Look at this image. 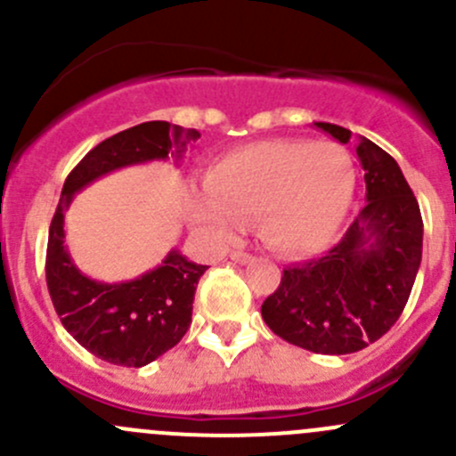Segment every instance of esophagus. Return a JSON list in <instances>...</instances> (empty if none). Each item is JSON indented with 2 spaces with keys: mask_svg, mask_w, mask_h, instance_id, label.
<instances>
[{
  "mask_svg": "<svg viewBox=\"0 0 456 456\" xmlns=\"http://www.w3.org/2000/svg\"><path fill=\"white\" fill-rule=\"evenodd\" d=\"M229 257H232V260L236 262V265H245V262L251 260V254H247V251L238 249V251H232V256H229Z\"/></svg>",
  "mask_w": 456,
  "mask_h": 456,
  "instance_id": "1",
  "label": "esophagus"
}]
</instances>
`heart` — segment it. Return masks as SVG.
I'll use <instances>...</instances> for the list:
<instances>
[{
  "label": "heart",
  "mask_w": 456,
  "mask_h": 456,
  "mask_svg": "<svg viewBox=\"0 0 456 456\" xmlns=\"http://www.w3.org/2000/svg\"><path fill=\"white\" fill-rule=\"evenodd\" d=\"M355 183V160L338 142H251L209 165L205 190L187 194V218L218 242L232 240L242 220L260 218L262 238L275 251L309 256L335 240Z\"/></svg>",
  "instance_id": "1"
}]
</instances>
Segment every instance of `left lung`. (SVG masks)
<instances>
[{
	"instance_id": "left-lung-1",
	"label": "left lung",
	"mask_w": 456,
	"mask_h": 456,
	"mask_svg": "<svg viewBox=\"0 0 456 456\" xmlns=\"http://www.w3.org/2000/svg\"><path fill=\"white\" fill-rule=\"evenodd\" d=\"M339 142L351 130L315 123ZM366 207L326 256L287 266L262 302V320L278 338L322 355H348L377 342L399 320L424 247L419 202L397 160L362 136L357 145Z\"/></svg>"
}]
</instances>
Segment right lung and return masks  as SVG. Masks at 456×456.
Listing matches in <instances>:
<instances>
[{
    "instance_id": "right-lung-1",
    "label": "right lung",
    "mask_w": 456,
    "mask_h": 456,
    "mask_svg": "<svg viewBox=\"0 0 456 456\" xmlns=\"http://www.w3.org/2000/svg\"><path fill=\"white\" fill-rule=\"evenodd\" d=\"M196 130L167 121H147L110 136L68 174L53 216L45 251V282L68 333L103 362L141 369L176 346L191 324V305L205 265L169 251L163 265L121 284L90 280L75 266L63 245V223L72 196L96 178L127 165L181 159Z\"/></svg>"
}]
</instances>
